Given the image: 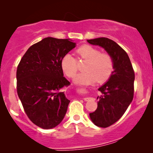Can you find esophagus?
I'll use <instances>...</instances> for the list:
<instances>
[{"mask_svg":"<svg viewBox=\"0 0 153 153\" xmlns=\"http://www.w3.org/2000/svg\"><path fill=\"white\" fill-rule=\"evenodd\" d=\"M83 100H84V101H88L89 100V98H84Z\"/></svg>","mask_w":153,"mask_h":153,"instance_id":"obj_1","label":"esophagus"}]
</instances>
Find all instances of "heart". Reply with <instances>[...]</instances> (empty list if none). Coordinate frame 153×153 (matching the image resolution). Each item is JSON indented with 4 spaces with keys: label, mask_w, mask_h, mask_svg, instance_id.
<instances>
[{
    "label": "heart",
    "mask_w": 153,
    "mask_h": 153,
    "mask_svg": "<svg viewBox=\"0 0 153 153\" xmlns=\"http://www.w3.org/2000/svg\"><path fill=\"white\" fill-rule=\"evenodd\" d=\"M79 57L86 60L84 70L86 71L75 76V83L87 85L97 80L99 82L106 81L114 71V60L108 53H101L99 49L83 45L77 50ZM62 71L68 78H73L78 70L77 59L71 54H66L61 60Z\"/></svg>",
    "instance_id": "heart-1"
}]
</instances>
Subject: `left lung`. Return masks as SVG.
<instances>
[{"mask_svg": "<svg viewBox=\"0 0 153 153\" xmlns=\"http://www.w3.org/2000/svg\"><path fill=\"white\" fill-rule=\"evenodd\" d=\"M87 41L103 47L114 60V71L108 82L99 88L101 94L97 97L98 107L89 114L94 124L106 128L117 122L132 101L134 72L127 52L113 40L101 37Z\"/></svg>", "mask_w": 153, "mask_h": 153, "instance_id": "left-lung-1", "label": "left lung"}]
</instances>
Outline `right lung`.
I'll return each instance as SVG.
<instances>
[{
  "instance_id": "1",
  "label": "right lung",
  "mask_w": 153,
  "mask_h": 153,
  "mask_svg": "<svg viewBox=\"0 0 153 153\" xmlns=\"http://www.w3.org/2000/svg\"><path fill=\"white\" fill-rule=\"evenodd\" d=\"M75 47L69 39L45 38L28 49L17 67V94L38 127L52 129L65 117L71 101L62 89L71 82L63 76L61 60Z\"/></svg>"
}]
</instances>
